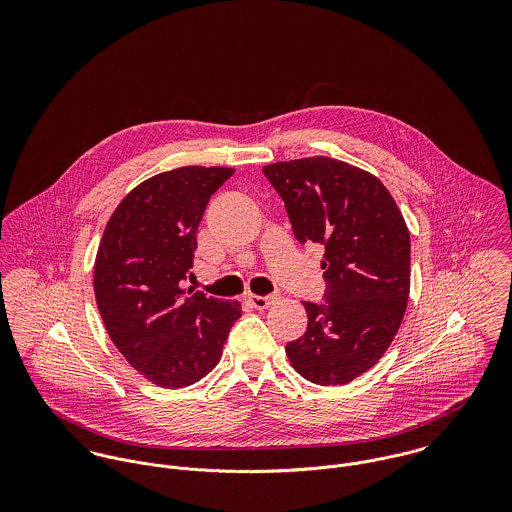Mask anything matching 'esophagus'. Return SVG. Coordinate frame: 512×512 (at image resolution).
I'll return each instance as SVG.
<instances>
[{
  "label": "esophagus",
  "instance_id": "1",
  "mask_svg": "<svg viewBox=\"0 0 512 512\" xmlns=\"http://www.w3.org/2000/svg\"><path fill=\"white\" fill-rule=\"evenodd\" d=\"M278 297L274 295H248V303L256 309H268L272 303H276Z\"/></svg>",
  "mask_w": 512,
  "mask_h": 512
}]
</instances>
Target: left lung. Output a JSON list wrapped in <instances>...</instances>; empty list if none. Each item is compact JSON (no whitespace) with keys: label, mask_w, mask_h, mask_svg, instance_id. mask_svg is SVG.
I'll return each instance as SVG.
<instances>
[{"label":"left lung","mask_w":512,"mask_h":512,"mask_svg":"<svg viewBox=\"0 0 512 512\" xmlns=\"http://www.w3.org/2000/svg\"><path fill=\"white\" fill-rule=\"evenodd\" d=\"M301 244L325 248V301H303L307 331L286 345L293 368L321 386L349 384L390 347L410 293V232L388 189L331 157L266 165Z\"/></svg>","instance_id":"obj_1"}]
</instances>
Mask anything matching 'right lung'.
<instances>
[{"instance_id":"add662e5","label":"right lung","mask_w":512,"mask_h":512,"mask_svg":"<svg viewBox=\"0 0 512 512\" xmlns=\"http://www.w3.org/2000/svg\"><path fill=\"white\" fill-rule=\"evenodd\" d=\"M232 173L199 165L159 173L118 205L102 234L98 311L116 349L157 386L183 388L207 376L242 315L236 299L185 290L199 222Z\"/></svg>"}]
</instances>
